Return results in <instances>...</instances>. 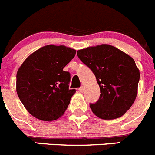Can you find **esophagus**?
<instances>
[{"label":"esophagus","instance_id":"esophagus-1","mask_svg":"<svg viewBox=\"0 0 155 155\" xmlns=\"http://www.w3.org/2000/svg\"><path fill=\"white\" fill-rule=\"evenodd\" d=\"M79 91L80 92V93H83V91H84V87H83V86H81L79 89Z\"/></svg>","mask_w":155,"mask_h":155}]
</instances>
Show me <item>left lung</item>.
<instances>
[{"instance_id": "8db88e82", "label": "left lung", "mask_w": 155, "mask_h": 155, "mask_svg": "<svg viewBox=\"0 0 155 155\" xmlns=\"http://www.w3.org/2000/svg\"><path fill=\"white\" fill-rule=\"evenodd\" d=\"M77 55L100 86L99 100L90 105L93 114L104 120L120 117L137 95L140 72L133 58L107 44L78 50Z\"/></svg>"}]
</instances>
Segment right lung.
Listing matches in <instances>:
<instances>
[{"instance_id":"right-lung-1","label":"right lung","mask_w":155,"mask_h":155,"mask_svg":"<svg viewBox=\"0 0 155 155\" xmlns=\"http://www.w3.org/2000/svg\"><path fill=\"white\" fill-rule=\"evenodd\" d=\"M76 55L65 45H48L31 54L17 72L16 90L24 107L43 121L58 119L76 90H69L70 74L63 70Z\"/></svg>"}]
</instances>
